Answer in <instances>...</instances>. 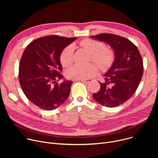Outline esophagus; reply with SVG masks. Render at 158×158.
<instances>
[{"instance_id": "1", "label": "esophagus", "mask_w": 158, "mask_h": 158, "mask_svg": "<svg viewBox=\"0 0 158 158\" xmlns=\"http://www.w3.org/2000/svg\"><path fill=\"white\" fill-rule=\"evenodd\" d=\"M82 82H85V83H89V82H91L92 81V79H82V80H79Z\"/></svg>"}]
</instances>
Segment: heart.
<instances>
[{"label":"heart","mask_w":158,"mask_h":158,"mask_svg":"<svg viewBox=\"0 0 158 158\" xmlns=\"http://www.w3.org/2000/svg\"><path fill=\"white\" fill-rule=\"evenodd\" d=\"M80 45L91 54L92 60L102 70L109 69L114 61V54L111 50L105 48V45L99 41L85 39L80 42ZM74 46L69 45L65 47L60 55V61L64 67H68L73 62ZM98 68L94 64L86 66L73 65L69 68L66 76L70 79L82 80L93 77L97 73Z\"/></svg>","instance_id":"heart-1"}]
</instances>
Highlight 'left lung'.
Instances as JSON below:
<instances>
[{"instance_id": "8db88e82", "label": "left lung", "mask_w": 158, "mask_h": 158, "mask_svg": "<svg viewBox=\"0 0 158 158\" xmlns=\"http://www.w3.org/2000/svg\"><path fill=\"white\" fill-rule=\"evenodd\" d=\"M108 44L113 50L114 61L100 82L101 89L92 95L98 104L108 107L118 106L127 101L138 88L142 78V56L135 45L128 39L103 33L89 36Z\"/></svg>"}]
</instances>
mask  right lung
Here are the masks:
<instances>
[{
	"instance_id": "right-lung-1",
	"label": "right lung",
	"mask_w": 158,
	"mask_h": 158,
	"mask_svg": "<svg viewBox=\"0 0 158 158\" xmlns=\"http://www.w3.org/2000/svg\"><path fill=\"white\" fill-rule=\"evenodd\" d=\"M77 39L57 36L38 38L24 50L19 64V81L24 94L41 109L51 111L63 104L69 97L72 81L63 79L60 55Z\"/></svg>"
}]
</instances>
